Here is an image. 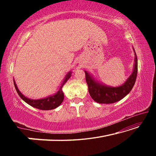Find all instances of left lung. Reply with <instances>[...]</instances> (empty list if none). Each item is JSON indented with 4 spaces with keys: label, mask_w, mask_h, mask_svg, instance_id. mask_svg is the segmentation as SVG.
Returning a JSON list of instances; mask_svg holds the SVG:
<instances>
[{
    "label": "left lung",
    "mask_w": 156,
    "mask_h": 156,
    "mask_svg": "<svg viewBox=\"0 0 156 156\" xmlns=\"http://www.w3.org/2000/svg\"><path fill=\"white\" fill-rule=\"evenodd\" d=\"M84 73L89 93L93 100L101 104L114 103L125 97L133 88L138 73V59L136 55L133 73L122 85L118 87L102 85L95 80L86 71H84Z\"/></svg>",
    "instance_id": "left-lung-1"
}]
</instances>
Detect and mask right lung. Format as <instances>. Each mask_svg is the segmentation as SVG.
Masks as SVG:
<instances>
[{
  "label": "right lung",
  "instance_id": "1",
  "mask_svg": "<svg viewBox=\"0 0 156 156\" xmlns=\"http://www.w3.org/2000/svg\"><path fill=\"white\" fill-rule=\"evenodd\" d=\"M71 75H72L71 72L67 73V76H65L64 80L62 81L59 91H58L56 94L53 95L51 96L47 97L46 98L40 100H31L28 98L27 97H25V96H23V95L20 93V91L18 90L14 80V83L16 90L18 94L19 95V96L21 98L24 100L25 102H27L28 105H30L31 107H34L36 108V109L41 110H51L58 107L62 102L63 100H64V94H63L62 88L65 83L68 80V79L71 77Z\"/></svg>",
  "mask_w": 156,
  "mask_h": 156
}]
</instances>
